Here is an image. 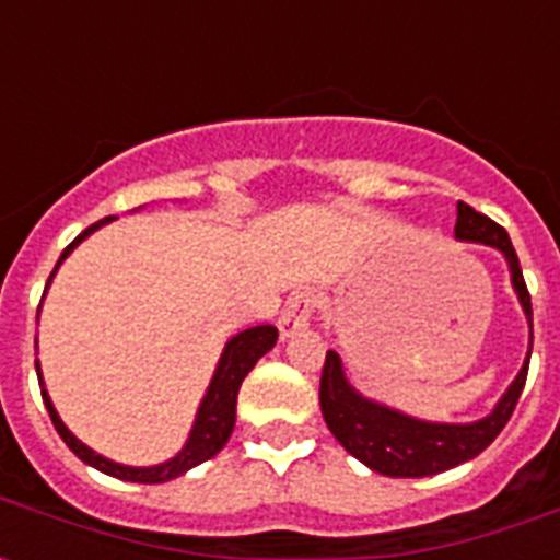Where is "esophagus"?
Masks as SVG:
<instances>
[{"mask_svg": "<svg viewBox=\"0 0 560 560\" xmlns=\"http://www.w3.org/2000/svg\"><path fill=\"white\" fill-rule=\"evenodd\" d=\"M314 293H307V290H299L293 296L288 299V305L281 311L279 316V334L281 340H288V337H296L299 331H305L307 323H311V314H314Z\"/></svg>", "mask_w": 560, "mask_h": 560, "instance_id": "1", "label": "esophagus"}]
</instances>
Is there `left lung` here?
Masks as SVG:
<instances>
[{"label": "left lung", "instance_id": "left-lung-1", "mask_svg": "<svg viewBox=\"0 0 560 560\" xmlns=\"http://www.w3.org/2000/svg\"><path fill=\"white\" fill-rule=\"evenodd\" d=\"M453 235L465 244L491 246L505 258L512 288L517 293L523 314H526V323H529V351H526V360H523L517 377L500 395L494 409L477 421H462V424L427 421V418H416L395 407H386L381 400L366 398L351 383L340 351H328L323 381H319V407H323L325 424L354 459H360L366 468H372L374 474H383V477H433V474L451 470L462 462L479 456L500 435L505 421L512 418L517 398L526 386L532 358V299L526 281H523L512 237L503 226H497L494 220L470 209L468 202H456Z\"/></svg>", "mask_w": 560, "mask_h": 560}]
</instances>
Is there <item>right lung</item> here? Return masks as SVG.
Wrapping results in <instances>:
<instances>
[{
	"label": "right lung",
	"mask_w": 560,
	"mask_h": 560,
	"mask_svg": "<svg viewBox=\"0 0 560 560\" xmlns=\"http://www.w3.org/2000/svg\"><path fill=\"white\" fill-rule=\"evenodd\" d=\"M109 220L113 218H104L98 220V223H92L90 229H83L81 235L66 246L57 267L69 258V253H72L74 246L81 244V241H86L92 232H98V229L104 226V223H109ZM55 272L48 276V284L55 279ZM276 340H279L276 325H255V328H246V331L235 334V337L223 346V351H220L218 366H214V374H211L209 386H206V395H202L200 407H197V416H194V424L191 430H188L186 444H183L179 453H174L171 459L160 462V465H142V468H139V465H121V462L107 459V456H101V453L92 451L90 444H83L81 439L63 424V418L57 416L55 404L48 398L46 383H43L39 360H34V366H37L39 392H43V404H46L48 416H51V424H55V430L60 433L66 447H69L78 459L92 465V468L101 470V474H107V477L125 479V482H142V486H160V482L183 477V474H188L191 468H197L200 462L211 459V456H218V453L223 451V444L229 442L232 427H235L237 389H241V383H244L246 374L253 372L255 363L276 346ZM34 346H37V342H34Z\"/></svg>",
	"instance_id": "add662e5"
}]
</instances>
